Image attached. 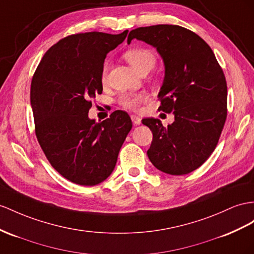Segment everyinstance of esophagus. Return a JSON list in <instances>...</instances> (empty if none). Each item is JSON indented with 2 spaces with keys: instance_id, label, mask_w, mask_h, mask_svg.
<instances>
[{
  "instance_id": "1",
  "label": "esophagus",
  "mask_w": 254,
  "mask_h": 254,
  "mask_svg": "<svg viewBox=\"0 0 254 254\" xmlns=\"http://www.w3.org/2000/svg\"><path fill=\"white\" fill-rule=\"evenodd\" d=\"M131 119H132V121H133V123L135 126H139L140 123H141V119L139 118L138 116H135V115H132L131 116Z\"/></svg>"
}]
</instances>
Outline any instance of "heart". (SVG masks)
Here are the masks:
<instances>
[{"label": "heart", "instance_id": "heart-1", "mask_svg": "<svg viewBox=\"0 0 254 254\" xmlns=\"http://www.w3.org/2000/svg\"><path fill=\"white\" fill-rule=\"evenodd\" d=\"M123 58L131 64V66L138 73H142V71L150 70L155 64V55L153 51L145 48V47H134L131 49H127L125 54H123ZM107 69L108 64L107 62L104 63L101 79L103 82L106 81L107 77ZM148 95L145 93H131V94H123L120 96L119 103L121 105L131 110H135L139 107L140 104L147 101Z\"/></svg>", "mask_w": 254, "mask_h": 254}]
</instances>
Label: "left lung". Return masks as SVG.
I'll use <instances>...</instances> for the list:
<instances>
[{
    "mask_svg": "<svg viewBox=\"0 0 254 254\" xmlns=\"http://www.w3.org/2000/svg\"><path fill=\"white\" fill-rule=\"evenodd\" d=\"M163 59L165 75L159 110L173 113L166 127L159 119H142L153 139L147 154L161 172L186 175L198 168L216 148L226 120L227 87L223 70L208 44L179 25L158 24L132 30Z\"/></svg>",
    "mask_w": 254,
    "mask_h": 254,
    "instance_id": "1",
    "label": "left lung"
}]
</instances>
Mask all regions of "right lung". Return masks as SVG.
Listing matches in <instances>:
<instances>
[{
  "label": "right lung",
  "mask_w": 254,
  "mask_h": 254,
  "mask_svg": "<svg viewBox=\"0 0 254 254\" xmlns=\"http://www.w3.org/2000/svg\"><path fill=\"white\" fill-rule=\"evenodd\" d=\"M127 32L64 37L44 55L32 79L37 140L51 166L76 185L95 186L107 179L132 128L123 110L99 123L88 117L91 100L103 91L106 55L126 40Z\"/></svg>",
  "instance_id": "add662e5"
}]
</instances>
